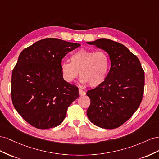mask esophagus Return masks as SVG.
Here are the masks:
<instances>
[{"label": "esophagus", "mask_w": 159, "mask_h": 159, "mask_svg": "<svg viewBox=\"0 0 159 159\" xmlns=\"http://www.w3.org/2000/svg\"><path fill=\"white\" fill-rule=\"evenodd\" d=\"M79 92L80 96H83V95L86 94V93L84 91V90H83L82 89H79Z\"/></svg>", "instance_id": "esophagus-1"}]
</instances>
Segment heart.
I'll return each mask as SVG.
<instances>
[{"label": "heart", "mask_w": 159, "mask_h": 159, "mask_svg": "<svg viewBox=\"0 0 159 159\" xmlns=\"http://www.w3.org/2000/svg\"><path fill=\"white\" fill-rule=\"evenodd\" d=\"M109 65V57L105 51L82 48L70 56V62H62L61 70L66 82H72L79 72L81 82L96 87L105 81Z\"/></svg>", "instance_id": "obj_1"}]
</instances>
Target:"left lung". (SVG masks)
Segmentation results:
<instances>
[{"label":"left lung","instance_id":"8db88e82","mask_svg":"<svg viewBox=\"0 0 159 159\" xmlns=\"http://www.w3.org/2000/svg\"><path fill=\"white\" fill-rule=\"evenodd\" d=\"M87 43L106 51L111 62L105 81L87 93L90 100L87 116L101 128H118L140 106L144 94V72L137 57L123 44L107 39Z\"/></svg>","mask_w":159,"mask_h":159}]
</instances>
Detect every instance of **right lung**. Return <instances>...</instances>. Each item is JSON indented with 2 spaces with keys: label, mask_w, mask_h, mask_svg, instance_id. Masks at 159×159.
I'll list each match as a JSON object with an SVG mask.
<instances>
[{
  "label": "right lung",
  "mask_w": 159,
  "mask_h": 159,
  "mask_svg": "<svg viewBox=\"0 0 159 159\" xmlns=\"http://www.w3.org/2000/svg\"><path fill=\"white\" fill-rule=\"evenodd\" d=\"M80 46L55 38L40 40L21 52L13 69L11 98L19 114L39 129L57 126L79 96L76 85L63 79L66 54Z\"/></svg>",
  "instance_id": "add662e5"
}]
</instances>
